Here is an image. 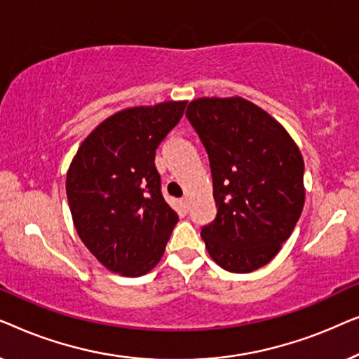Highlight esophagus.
Masks as SVG:
<instances>
[{"label":"esophagus","mask_w":359,"mask_h":359,"mask_svg":"<svg viewBox=\"0 0 359 359\" xmlns=\"http://www.w3.org/2000/svg\"><path fill=\"white\" fill-rule=\"evenodd\" d=\"M181 205H183L184 209H188V205H189V201H188V198H183V199H181Z\"/></svg>","instance_id":"obj_1"}]
</instances>
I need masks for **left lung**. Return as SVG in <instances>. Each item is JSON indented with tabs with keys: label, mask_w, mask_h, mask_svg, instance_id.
Listing matches in <instances>:
<instances>
[{
	"label": "left lung",
	"mask_w": 359,
	"mask_h": 359,
	"mask_svg": "<svg viewBox=\"0 0 359 359\" xmlns=\"http://www.w3.org/2000/svg\"><path fill=\"white\" fill-rule=\"evenodd\" d=\"M186 116L208 150L217 205L201 237L225 271L252 273L276 257L301 217V150L269 112L245 97H198Z\"/></svg>",
	"instance_id": "8db88e82"
}]
</instances>
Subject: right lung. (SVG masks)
<instances>
[{"instance_id":"add662e5","label":"right lung","mask_w":359,"mask_h":359,"mask_svg":"<svg viewBox=\"0 0 359 359\" xmlns=\"http://www.w3.org/2000/svg\"><path fill=\"white\" fill-rule=\"evenodd\" d=\"M188 101L126 107L81 142L67 171L73 225L97 262L121 276L151 271L178 214L160 191L155 150Z\"/></svg>"}]
</instances>
